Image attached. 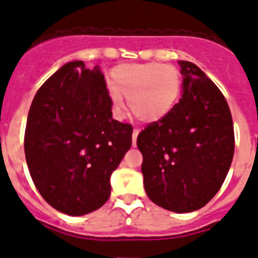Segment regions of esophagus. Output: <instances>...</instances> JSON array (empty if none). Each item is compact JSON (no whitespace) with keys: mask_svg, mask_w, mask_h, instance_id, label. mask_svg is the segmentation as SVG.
<instances>
[{"mask_svg":"<svg viewBox=\"0 0 258 258\" xmlns=\"http://www.w3.org/2000/svg\"><path fill=\"white\" fill-rule=\"evenodd\" d=\"M140 131L139 129H133V135H132V143H133V147H136V143H137V136H139Z\"/></svg>","mask_w":258,"mask_h":258,"instance_id":"esophagus-1","label":"esophagus"}]
</instances>
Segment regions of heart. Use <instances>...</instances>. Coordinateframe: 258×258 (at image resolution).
Listing matches in <instances>:
<instances>
[{"instance_id": "b5f03b06", "label": "heart", "mask_w": 258, "mask_h": 258, "mask_svg": "<svg viewBox=\"0 0 258 258\" xmlns=\"http://www.w3.org/2000/svg\"><path fill=\"white\" fill-rule=\"evenodd\" d=\"M181 93V74L171 64L145 63L122 66L111 75L110 99L115 115H125L123 98L143 122H157L171 113Z\"/></svg>"}]
</instances>
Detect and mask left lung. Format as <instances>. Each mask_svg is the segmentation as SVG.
<instances>
[{
	"label": "left lung",
	"mask_w": 258,
	"mask_h": 258,
	"mask_svg": "<svg viewBox=\"0 0 258 258\" xmlns=\"http://www.w3.org/2000/svg\"><path fill=\"white\" fill-rule=\"evenodd\" d=\"M183 95L137 137L145 192L165 210L189 213L215 197L234 155V127L221 90L198 66L179 61Z\"/></svg>",
	"instance_id": "8db88e82"
}]
</instances>
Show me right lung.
Returning a JSON list of instances; mask_svg holds the SVG:
<instances>
[{
  "instance_id": "add662e5",
  "label": "right lung",
  "mask_w": 258,
  "mask_h": 258,
  "mask_svg": "<svg viewBox=\"0 0 258 258\" xmlns=\"http://www.w3.org/2000/svg\"><path fill=\"white\" fill-rule=\"evenodd\" d=\"M132 133L131 123L111 118L98 66H63L37 90L28 113L24 149L40 195L69 215L102 207L110 197L111 173L131 149Z\"/></svg>"
}]
</instances>
